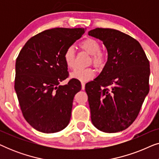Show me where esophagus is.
<instances>
[{
  "label": "esophagus",
  "mask_w": 159,
  "mask_h": 159,
  "mask_svg": "<svg viewBox=\"0 0 159 159\" xmlns=\"http://www.w3.org/2000/svg\"><path fill=\"white\" fill-rule=\"evenodd\" d=\"M81 84H82V90H84V88H85V83L83 82H81Z\"/></svg>",
  "instance_id": "esophagus-1"
}]
</instances>
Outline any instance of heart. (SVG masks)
I'll list each match as a JSON object with an SVG mask.
<instances>
[{
	"label": "heart",
	"mask_w": 159,
	"mask_h": 159,
	"mask_svg": "<svg viewBox=\"0 0 159 159\" xmlns=\"http://www.w3.org/2000/svg\"><path fill=\"white\" fill-rule=\"evenodd\" d=\"M79 47L87 53L90 54V62L96 68H102L106 63V55L101 51L100 43L95 38H88L80 43ZM65 64L69 69H72L75 63V52L73 47H69L64 53ZM95 76V71L92 68L88 67L85 69L77 68L71 71L70 77L73 79L80 80L81 82H87L93 79Z\"/></svg>",
	"instance_id": "heart-1"
}]
</instances>
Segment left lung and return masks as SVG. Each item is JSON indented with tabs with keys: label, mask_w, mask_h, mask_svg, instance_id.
I'll return each instance as SVG.
<instances>
[{
	"label": "left lung",
	"mask_w": 159,
	"mask_h": 159,
	"mask_svg": "<svg viewBox=\"0 0 159 159\" xmlns=\"http://www.w3.org/2000/svg\"><path fill=\"white\" fill-rule=\"evenodd\" d=\"M89 35L103 41L107 62L85 84L91 120L97 129L114 133L133 123L149 92V61L135 39L119 30L95 28Z\"/></svg>",
	"instance_id": "8db88e82"
}]
</instances>
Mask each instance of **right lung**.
<instances>
[{
    "label": "right lung",
    "mask_w": 159,
    "mask_h": 159,
    "mask_svg": "<svg viewBox=\"0 0 159 159\" xmlns=\"http://www.w3.org/2000/svg\"><path fill=\"white\" fill-rule=\"evenodd\" d=\"M84 33V28H53L32 37L16 61L14 88L21 112L32 127L54 133L69 125L79 80L69 77L64 53Z\"/></svg>",
    "instance_id": "add662e5"
}]
</instances>
